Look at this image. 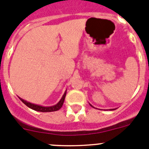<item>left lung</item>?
I'll list each match as a JSON object with an SVG mask.
<instances>
[{
	"label": "left lung",
	"instance_id": "8db88e82",
	"mask_svg": "<svg viewBox=\"0 0 149 149\" xmlns=\"http://www.w3.org/2000/svg\"><path fill=\"white\" fill-rule=\"evenodd\" d=\"M91 107H93V106H92V105H91Z\"/></svg>",
	"mask_w": 149,
	"mask_h": 149
}]
</instances>
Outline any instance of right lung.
<instances>
[{"label":"right lung","instance_id":"add662e5","mask_svg":"<svg viewBox=\"0 0 149 149\" xmlns=\"http://www.w3.org/2000/svg\"><path fill=\"white\" fill-rule=\"evenodd\" d=\"M66 91H65L64 94L63 95V97L61 99V100L59 101V102L57 104L54 106H51V107H42V106L40 105H37V104H32L31 102H28L25 101V100H22L19 97V100L24 103L26 106H28V107L31 108L32 110H36V111H39V112H53V111H57V110H60L61 108V107L63 106V102H64L65 97H66Z\"/></svg>","mask_w":149,"mask_h":149}]
</instances>
